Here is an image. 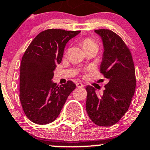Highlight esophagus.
Masks as SVG:
<instances>
[{
	"label": "esophagus",
	"mask_w": 150,
	"mask_h": 150,
	"mask_svg": "<svg viewBox=\"0 0 150 150\" xmlns=\"http://www.w3.org/2000/svg\"><path fill=\"white\" fill-rule=\"evenodd\" d=\"M76 86L77 88H83V85L82 83H76Z\"/></svg>",
	"instance_id": "34e87169"
}]
</instances>
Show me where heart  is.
Returning <instances> with one entry per match:
<instances>
[{"label": "heart", "instance_id": "heart-1", "mask_svg": "<svg viewBox=\"0 0 150 150\" xmlns=\"http://www.w3.org/2000/svg\"><path fill=\"white\" fill-rule=\"evenodd\" d=\"M81 45L83 50L86 51L93 47H98V43L91 38H86L81 41Z\"/></svg>", "mask_w": 150, "mask_h": 150}]
</instances>
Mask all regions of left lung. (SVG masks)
<instances>
[{
  "label": "left lung",
  "instance_id": "obj_1",
  "mask_svg": "<svg viewBox=\"0 0 150 150\" xmlns=\"http://www.w3.org/2000/svg\"><path fill=\"white\" fill-rule=\"evenodd\" d=\"M103 40L104 52L100 73L109 81L101 96L93 86L87 91L86 108L95 124L113 126L126 113L134 95L136 79L129 48L119 35L109 29L95 30Z\"/></svg>",
  "mask_w": 150,
  "mask_h": 150
}]
</instances>
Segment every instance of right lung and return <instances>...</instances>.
<instances>
[{"label":"right lung","mask_w":150,"mask_h":150,"mask_svg":"<svg viewBox=\"0 0 150 150\" xmlns=\"http://www.w3.org/2000/svg\"><path fill=\"white\" fill-rule=\"evenodd\" d=\"M79 33L45 30L35 37L24 52L20 64L19 99L24 114L35 124H47L55 120L76 88L71 81L58 86L52 79L67 43Z\"/></svg>","instance_id":"1"}]
</instances>
